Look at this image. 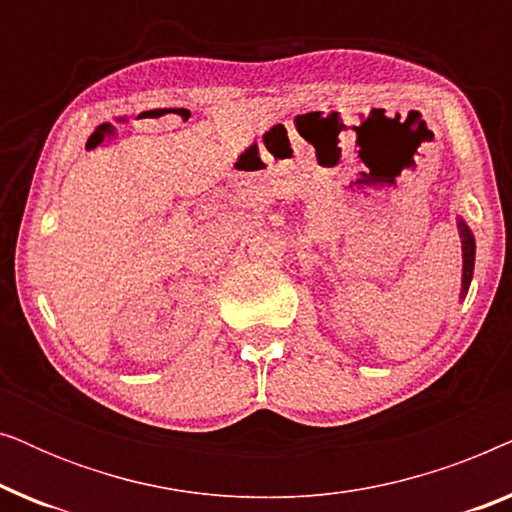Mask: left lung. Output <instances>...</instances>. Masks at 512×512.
<instances>
[{
  "instance_id": "left-lung-1",
  "label": "left lung",
  "mask_w": 512,
  "mask_h": 512,
  "mask_svg": "<svg viewBox=\"0 0 512 512\" xmlns=\"http://www.w3.org/2000/svg\"><path fill=\"white\" fill-rule=\"evenodd\" d=\"M459 235H461V256H464V268H461V298H466L468 286H471V279H473L475 237L461 216H459Z\"/></svg>"
}]
</instances>
